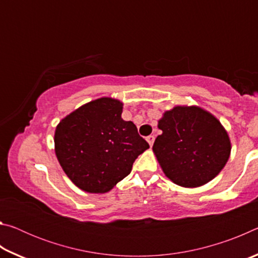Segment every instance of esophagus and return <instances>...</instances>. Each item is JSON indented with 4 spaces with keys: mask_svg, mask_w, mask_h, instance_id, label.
<instances>
[{
    "mask_svg": "<svg viewBox=\"0 0 258 258\" xmlns=\"http://www.w3.org/2000/svg\"><path fill=\"white\" fill-rule=\"evenodd\" d=\"M147 141H148V143H149V146L152 147V145H154V141H155L154 135H149V137H147Z\"/></svg>",
    "mask_w": 258,
    "mask_h": 258,
    "instance_id": "1",
    "label": "esophagus"
}]
</instances>
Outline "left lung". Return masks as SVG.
Returning <instances> with one entry per match:
<instances>
[{
    "label": "left lung",
    "instance_id": "1",
    "mask_svg": "<svg viewBox=\"0 0 258 258\" xmlns=\"http://www.w3.org/2000/svg\"><path fill=\"white\" fill-rule=\"evenodd\" d=\"M163 133L152 151L166 176L183 187H198L217 176L231 154L226 130L198 106H175L158 120Z\"/></svg>",
    "mask_w": 258,
    "mask_h": 258
}]
</instances>
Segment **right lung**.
Masks as SVG:
<instances>
[{
	"mask_svg": "<svg viewBox=\"0 0 258 258\" xmlns=\"http://www.w3.org/2000/svg\"><path fill=\"white\" fill-rule=\"evenodd\" d=\"M123 102L99 98L56 125L54 151L72 182L89 194H106L132 171L149 145L133 121L121 118Z\"/></svg>",
	"mask_w": 258,
	"mask_h": 258,
	"instance_id": "right-lung-1",
	"label": "right lung"
}]
</instances>
